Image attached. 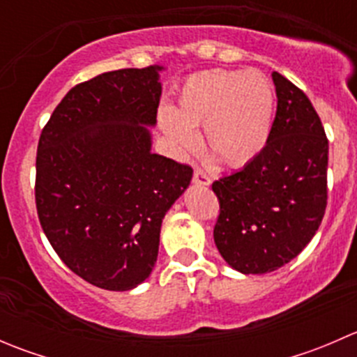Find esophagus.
I'll use <instances>...</instances> for the list:
<instances>
[{
    "mask_svg": "<svg viewBox=\"0 0 357 357\" xmlns=\"http://www.w3.org/2000/svg\"><path fill=\"white\" fill-rule=\"evenodd\" d=\"M193 183L200 186H207L211 185V178L202 169H195V172H193Z\"/></svg>",
    "mask_w": 357,
    "mask_h": 357,
    "instance_id": "obj_1",
    "label": "esophagus"
}]
</instances>
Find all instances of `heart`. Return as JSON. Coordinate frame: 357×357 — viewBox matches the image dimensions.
Wrapping results in <instances>:
<instances>
[{
	"mask_svg": "<svg viewBox=\"0 0 357 357\" xmlns=\"http://www.w3.org/2000/svg\"><path fill=\"white\" fill-rule=\"evenodd\" d=\"M275 96L259 72L208 70L183 82L176 109H162V131L179 150L197 145L193 131L204 128V146L229 167L254 160L268 143Z\"/></svg>",
	"mask_w": 357,
	"mask_h": 357,
	"instance_id": "b5f03b06",
	"label": "heart"
}]
</instances>
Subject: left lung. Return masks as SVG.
Here are the masks:
<instances>
[{"mask_svg":"<svg viewBox=\"0 0 357 357\" xmlns=\"http://www.w3.org/2000/svg\"><path fill=\"white\" fill-rule=\"evenodd\" d=\"M278 96L268 143L254 160L212 183L214 242L233 269L262 275L311 242L325 215L328 138L311 100L273 72Z\"/></svg>","mask_w":357,"mask_h":357,"instance_id":"8db88e82","label":"left lung"}]
</instances>
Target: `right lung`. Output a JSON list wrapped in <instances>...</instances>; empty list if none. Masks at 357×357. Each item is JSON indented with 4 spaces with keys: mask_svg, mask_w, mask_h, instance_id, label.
<instances>
[{
    "mask_svg": "<svg viewBox=\"0 0 357 357\" xmlns=\"http://www.w3.org/2000/svg\"><path fill=\"white\" fill-rule=\"evenodd\" d=\"M162 67L121 68L75 84L43 128L36 208L53 250L91 285L124 291L155 266L165 212L193 169L150 152Z\"/></svg>",
    "mask_w": 357,
    "mask_h": 357,
    "instance_id": "right-lung-1",
    "label": "right lung"
}]
</instances>
